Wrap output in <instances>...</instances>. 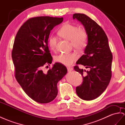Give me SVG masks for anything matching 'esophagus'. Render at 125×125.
I'll list each match as a JSON object with an SVG mask.
<instances>
[{"label":"esophagus","instance_id":"34e87169","mask_svg":"<svg viewBox=\"0 0 125 125\" xmlns=\"http://www.w3.org/2000/svg\"><path fill=\"white\" fill-rule=\"evenodd\" d=\"M67 69H68V72H71L73 70L72 67H70V66L68 67V68H67Z\"/></svg>","mask_w":125,"mask_h":125}]
</instances>
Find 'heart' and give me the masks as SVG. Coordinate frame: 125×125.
<instances>
[{
  "mask_svg": "<svg viewBox=\"0 0 125 125\" xmlns=\"http://www.w3.org/2000/svg\"><path fill=\"white\" fill-rule=\"evenodd\" d=\"M58 35L64 39L70 41L72 45L80 51L83 50L88 44V34L87 32L76 25L65 23L58 31ZM57 42V38L51 36L48 39V45L52 51H55ZM78 59L75 53L61 54L55 57L57 62L65 65H70Z\"/></svg>",
  "mask_w": 125,
  "mask_h": 125,
  "instance_id": "b5f03b06",
  "label": "heart"
}]
</instances>
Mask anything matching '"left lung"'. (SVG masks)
<instances>
[{"label": "left lung", "mask_w": 125, "mask_h": 125, "mask_svg": "<svg viewBox=\"0 0 125 125\" xmlns=\"http://www.w3.org/2000/svg\"><path fill=\"white\" fill-rule=\"evenodd\" d=\"M76 19L83 25L88 34V44L76 64H81L89 71L74 66L82 75V84L76 88L78 97L84 100H92L100 96L107 88L111 77L113 55L108 37L99 25L83 14H74Z\"/></svg>", "instance_id": "1"}]
</instances>
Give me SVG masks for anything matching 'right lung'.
Returning a JSON list of instances; mask_svg holds the SVG:
<instances>
[{"instance_id": "add662e5", "label": "right lung", "mask_w": 125, "mask_h": 125, "mask_svg": "<svg viewBox=\"0 0 125 125\" xmlns=\"http://www.w3.org/2000/svg\"><path fill=\"white\" fill-rule=\"evenodd\" d=\"M63 20V17L49 16L30 18L15 37L11 54L15 78L25 93L38 103H49L56 98L57 82L68 72L59 63L46 73L43 72L46 64L52 62L48 47L51 31Z\"/></svg>"}]
</instances>
